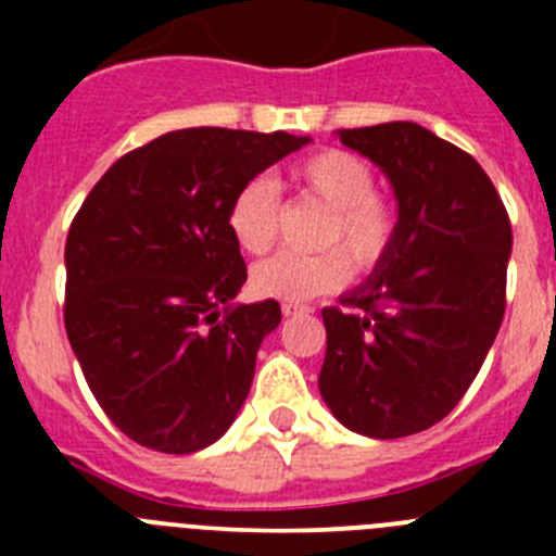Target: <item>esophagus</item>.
<instances>
[{"label":"esophagus","instance_id":"esophagus-1","mask_svg":"<svg viewBox=\"0 0 556 556\" xmlns=\"http://www.w3.org/2000/svg\"><path fill=\"white\" fill-rule=\"evenodd\" d=\"M281 312H283V317H294V314H308L312 312V306H301V303H283Z\"/></svg>","mask_w":556,"mask_h":556}]
</instances>
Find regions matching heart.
<instances>
[{
	"label": "heart",
	"mask_w": 556,
	"mask_h": 556,
	"mask_svg": "<svg viewBox=\"0 0 556 556\" xmlns=\"http://www.w3.org/2000/svg\"><path fill=\"white\" fill-rule=\"evenodd\" d=\"M289 180L301 194L328 208L317 242V253H275L258 262L250 283L262 298L283 303L312 301L348 281L356 269H372L392 248L397 214L392 203L376 194V175L365 159L348 150H320L298 161ZM281 217V198L273 180L253 178L236 191L228 208V230L233 242L250 255L273 248ZM342 247L348 256L338 250Z\"/></svg>",
	"instance_id": "b5f03b06"
}]
</instances>
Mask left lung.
<instances>
[{"label": "left lung", "instance_id": "obj_1", "mask_svg": "<svg viewBox=\"0 0 556 556\" xmlns=\"http://www.w3.org/2000/svg\"><path fill=\"white\" fill-rule=\"evenodd\" d=\"M337 136L390 178L397 230L348 308H323L320 395L345 429L395 440L440 424L473 384L504 320L513 228L488 172L426 127Z\"/></svg>", "mask_w": 556, "mask_h": 556}]
</instances>
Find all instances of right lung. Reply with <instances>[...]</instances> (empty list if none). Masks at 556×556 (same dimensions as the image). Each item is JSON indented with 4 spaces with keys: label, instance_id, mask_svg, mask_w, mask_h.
Here are the masks:
<instances>
[{
    "label": "right lung",
    "instance_id": "add662e5",
    "mask_svg": "<svg viewBox=\"0 0 556 556\" xmlns=\"http://www.w3.org/2000/svg\"><path fill=\"white\" fill-rule=\"evenodd\" d=\"M292 132L189 127L122 155L66 236L63 323L113 426L161 454H194L230 429L275 301L233 303L248 267L230 200L308 144Z\"/></svg>",
    "mask_w": 556,
    "mask_h": 556
}]
</instances>
